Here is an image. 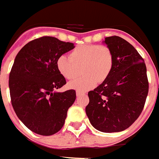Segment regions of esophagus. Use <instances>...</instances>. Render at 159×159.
I'll use <instances>...</instances> for the list:
<instances>
[{
  "label": "esophagus",
  "mask_w": 159,
  "mask_h": 159,
  "mask_svg": "<svg viewBox=\"0 0 159 159\" xmlns=\"http://www.w3.org/2000/svg\"><path fill=\"white\" fill-rule=\"evenodd\" d=\"M84 93H82V92L81 91H76V95L77 96H82V95H84Z\"/></svg>",
  "instance_id": "obj_1"
}]
</instances>
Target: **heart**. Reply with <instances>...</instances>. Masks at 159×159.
I'll list each match as a JSON object with an SVG mask.
<instances>
[{
  "label": "heart",
  "mask_w": 159,
  "mask_h": 159,
  "mask_svg": "<svg viewBox=\"0 0 159 159\" xmlns=\"http://www.w3.org/2000/svg\"><path fill=\"white\" fill-rule=\"evenodd\" d=\"M113 53L106 45L81 44L70 53V58L60 56L56 60L59 72L66 79L78 76L81 68L82 76L69 82L70 89L86 91L94 88L98 81L107 78L113 67Z\"/></svg>",
  "instance_id": "b5f03b06"
}]
</instances>
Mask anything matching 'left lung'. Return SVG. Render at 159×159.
Masks as SVG:
<instances>
[{"mask_svg":"<svg viewBox=\"0 0 159 159\" xmlns=\"http://www.w3.org/2000/svg\"><path fill=\"white\" fill-rule=\"evenodd\" d=\"M113 53L109 76L93 91L85 112L90 123L103 133L126 129L138 118L148 93L144 60L131 44L118 36L105 38Z\"/></svg>","mask_w":159,"mask_h":159,"instance_id":"left-lung-1","label":"left lung"}]
</instances>
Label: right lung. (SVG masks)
I'll list each match as a JSON object with an SVG mask.
<instances>
[{
	"mask_svg": "<svg viewBox=\"0 0 159 159\" xmlns=\"http://www.w3.org/2000/svg\"><path fill=\"white\" fill-rule=\"evenodd\" d=\"M75 47L73 43L45 36L30 41L16 56L8 81L11 104L20 121L37 134L51 136L59 132L75 101V90L56 91L66 84L56 60Z\"/></svg>",
	"mask_w": 159,
	"mask_h": 159,
	"instance_id": "add662e5",
	"label": "right lung"
}]
</instances>
